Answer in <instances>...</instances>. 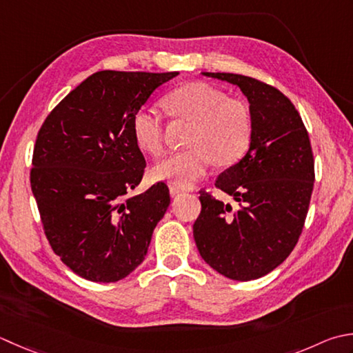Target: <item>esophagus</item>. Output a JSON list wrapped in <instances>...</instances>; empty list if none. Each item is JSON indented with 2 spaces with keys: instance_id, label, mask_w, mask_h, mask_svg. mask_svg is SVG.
I'll use <instances>...</instances> for the list:
<instances>
[{
  "instance_id": "obj_1",
  "label": "esophagus",
  "mask_w": 353,
  "mask_h": 353,
  "mask_svg": "<svg viewBox=\"0 0 353 353\" xmlns=\"http://www.w3.org/2000/svg\"><path fill=\"white\" fill-rule=\"evenodd\" d=\"M168 188H170V194H171L172 197L177 196V194H181V192H182V190L179 188V186H176V185H170Z\"/></svg>"
}]
</instances>
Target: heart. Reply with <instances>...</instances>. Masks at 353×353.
<instances>
[{"instance_id":"obj_1","label":"heart","mask_w":353,"mask_h":353,"mask_svg":"<svg viewBox=\"0 0 353 353\" xmlns=\"http://www.w3.org/2000/svg\"><path fill=\"white\" fill-rule=\"evenodd\" d=\"M168 112L194 122L190 133V150L172 153L153 167V177L179 186L200 181L216 162L228 167L239 162L251 143V114L243 102L228 99L226 94L205 82H190L170 92L163 99ZM133 136L139 148L161 154L165 127L161 116L142 108L133 116Z\"/></svg>"}]
</instances>
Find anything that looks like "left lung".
I'll list each match as a JSON object with an SVG mask.
<instances>
[{
    "instance_id": "8db88e82",
    "label": "left lung",
    "mask_w": 353,
    "mask_h": 353,
    "mask_svg": "<svg viewBox=\"0 0 353 353\" xmlns=\"http://www.w3.org/2000/svg\"><path fill=\"white\" fill-rule=\"evenodd\" d=\"M202 74L241 90L252 133L245 157L216 181L239 206L200 191L202 211L192 232L214 271L231 280H255L288 259L303 231L315 179L309 134L294 103L275 87L243 74Z\"/></svg>"
}]
</instances>
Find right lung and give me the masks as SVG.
Returning a JSON list of instances; mask_svg holds the SVG:
<instances>
[{
  "label": "right lung",
  "mask_w": 353,
  "mask_h": 353,
  "mask_svg": "<svg viewBox=\"0 0 353 353\" xmlns=\"http://www.w3.org/2000/svg\"><path fill=\"white\" fill-rule=\"evenodd\" d=\"M177 72L102 70L72 90L41 127L30 185L54 254L79 277L114 283L147 255L170 206L163 182L127 197L141 183L145 159L133 116Z\"/></svg>",
  "instance_id": "obj_1"
}]
</instances>
